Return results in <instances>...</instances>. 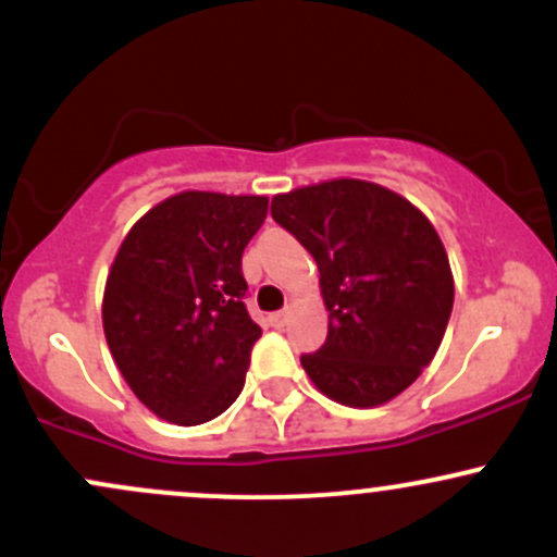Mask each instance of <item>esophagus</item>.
<instances>
[{
	"label": "esophagus",
	"instance_id": "obj_1",
	"mask_svg": "<svg viewBox=\"0 0 557 557\" xmlns=\"http://www.w3.org/2000/svg\"><path fill=\"white\" fill-rule=\"evenodd\" d=\"M287 319H290V309H283V311H274V314L270 317V322L274 324V327H285Z\"/></svg>",
	"mask_w": 557,
	"mask_h": 557
}]
</instances>
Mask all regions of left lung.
I'll use <instances>...</instances> for the list:
<instances>
[{"mask_svg":"<svg viewBox=\"0 0 557 557\" xmlns=\"http://www.w3.org/2000/svg\"><path fill=\"white\" fill-rule=\"evenodd\" d=\"M277 225L319 267L327 341L300 356L327 398L393 400L430 367L453 311V272L432 222L376 183L327 181L272 198Z\"/></svg>","mask_w":557,"mask_h":557,"instance_id":"obj_1","label":"left lung"}]
</instances>
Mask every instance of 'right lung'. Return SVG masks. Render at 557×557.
Listing matches in <instances>:
<instances>
[{
    "label": "right lung",
    "mask_w": 557,
    "mask_h": 557,
    "mask_svg": "<svg viewBox=\"0 0 557 557\" xmlns=\"http://www.w3.org/2000/svg\"><path fill=\"white\" fill-rule=\"evenodd\" d=\"M267 196L183 190L125 235L101 304L107 345L136 398L196 426L233 406L261 327L248 317L240 257Z\"/></svg>",
    "instance_id": "add662e5"
}]
</instances>
